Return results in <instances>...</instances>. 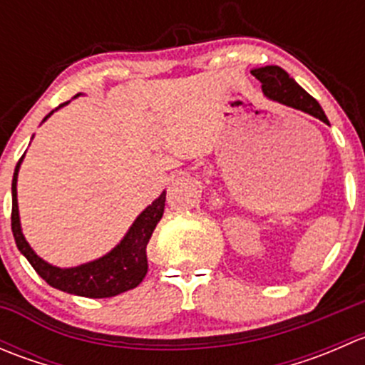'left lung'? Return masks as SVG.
Wrapping results in <instances>:
<instances>
[{"label":"left lung","instance_id":"obj_1","mask_svg":"<svg viewBox=\"0 0 365 365\" xmlns=\"http://www.w3.org/2000/svg\"><path fill=\"white\" fill-rule=\"evenodd\" d=\"M251 73L259 81L261 88H263V93L270 101L289 106V108L300 109V111L309 113L311 116L329 123L318 101L312 98L293 77H289V73L286 70L277 67V65H268V67L254 68L251 70Z\"/></svg>","mask_w":365,"mask_h":365}]
</instances>
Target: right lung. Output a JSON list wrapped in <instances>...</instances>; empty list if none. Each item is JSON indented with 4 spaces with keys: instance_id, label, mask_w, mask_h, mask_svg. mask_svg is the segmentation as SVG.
Instances as JSON below:
<instances>
[{
    "instance_id": "obj_1",
    "label": "right lung",
    "mask_w": 365,
    "mask_h": 365,
    "mask_svg": "<svg viewBox=\"0 0 365 365\" xmlns=\"http://www.w3.org/2000/svg\"><path fill=\"white\" fill-rule=\"evenodd\" d=\"M51 114L53 113L47 114L43 121ZM23 157L17 162L12 180V233L16 238L17 249L24 254L36 274L53 288L88 298H109L141 284L146 272H148L146 245H148L153 230H155V226L162 219V213H164L165 192H162L148 208L143 210L141 215L134 220L130 230L127 231L123 240L111 252L73 268L53 267L42 257L36 256L35 251L26 242L23 230H21L19 206H17V175H19Z\"/></svg>"
}]
</instances>
